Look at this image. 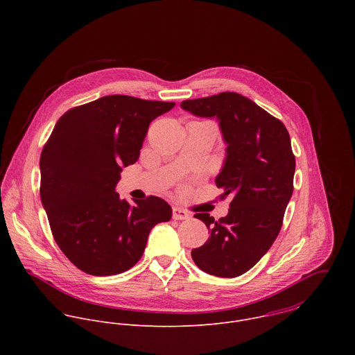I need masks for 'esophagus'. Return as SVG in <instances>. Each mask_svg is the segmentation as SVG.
<instances>
[{"mask_svg":"<svg viewBox=\"0 0 355 355\" xmlns=\"http://www.w3.org/2000/svg\"><path fill=\"white\" fill-rule=\"evenodd\" d=\"M172 217H173V220H187L190 217V214L184 209L175 206L172 209Z\"/></svg>","mask_w":355,"mask_h":355,"instance_id":"esophagus-1","label":"esophagus"}]
</instances>
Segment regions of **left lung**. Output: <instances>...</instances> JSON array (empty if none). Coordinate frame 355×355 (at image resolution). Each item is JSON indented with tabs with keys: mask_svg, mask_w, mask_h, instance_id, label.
Instances as JSON below:
<instances>
[{
	"mask_svg": "<svg viewBox=\"0 0 355 355\" xmlns=\"http://www.w3.org/2000/svg\"><path fill=\"white\" fill-rule=\"evenodd\" d=\"M180 106L200 117H216L227 154L216 186L224 200L231 196L225 217L214 221L197 213L210 236L191 257L197 266L217 277L246 273L277 238L294 190L295 155L284 124L238 93H220Z\"/></svg>",
	"mask_w": 355,
	"mask_h": 355,
	"instance_id": "obj_1",
	"label": "left lung"
}]
</instances>
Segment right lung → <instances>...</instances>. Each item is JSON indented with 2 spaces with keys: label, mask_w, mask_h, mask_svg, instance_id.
I'll list each match as a JSON object with an SVG mask.
<instances>
[{
  "label": "right lung",
  "mask_w": 355,
  "mask_h": 355,
  "mask_svg": "<svg viewBox=\"0 0 355 355\" xmlns=\"http://www.w3.org/2000/svg\"><path fill=\"white\" fill-rule=\"evenodd\" d=\"M175 102L106 96L65 112L41 154V200L65 257L93 276L132 268L172 209L150 196L134 205L114 191L121 166L137 162L149 124Z\"/></svg>",
  "instance_id": "1"
}]
</instances>
